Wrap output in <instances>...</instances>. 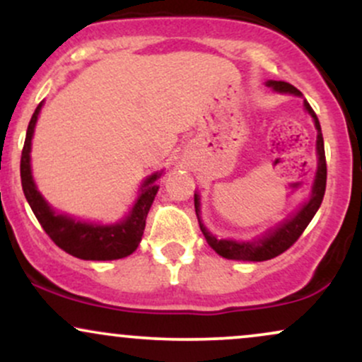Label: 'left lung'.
Returning a JSON list of instances; mask_svg holds the SVG:
<instances>
[{"mask_svg":"<svg viewBox=\"0 0 362 362\" xmlns=\"http://www.w3.org/2000/svg\"><path fill=\"white\" fill-rule=\"evenodd\" d=\"M267 86L277 90V91H288V93L300 95L301 91L293 86L291 83L286 81H267ZM306 110L310 112V115L315 120V126H317L318 136H317V153H318V170H317V178H315L313 185V195H311L308 204H305L298 211L296 216L288 219L286 223H282L279 228L271 231L267 236L259 240V242L252 243H238L233 240H218L214 238L209 231L202 226V223L199 221L202 235L209 243V247L213 248L216 253L224 257V259L231 260H248V262H262V260H271L274 257L281 255L288 250L289 247H293L298 242V238L303 235V231L306 230L313 216L317 214L320 204L323 201V195H325V187H327V160H325V148H323V136H322V127H320L318 117L315 114V110L311 109L308 102H305ZM194 206H195V214L199 219V195L194 194Z\"/></svg>","mask_w":362,"mask_h":362,"instance_id":"8db88e82","label":"left lung"}]
</instances>
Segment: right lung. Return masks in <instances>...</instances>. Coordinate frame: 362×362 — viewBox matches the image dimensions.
Listing matches in <instances>:
<instances>
[{
    "label": "right lung",
    "mask_w": 362,
    "mask_h": 362,
    "mask_svg": "<svg viewBox=\"0 0 362 362\" xmlns=\"http://www.w3.org/2000/svg\"><path fill=\"white\" fill-rule=\"evenodd\" d=\"M40 107H42V103L37 107L30 119V124H28L27 138H25L22 149V160H20V177H22L23 194L32 211H34L37 221L40 223L45 233L49 235V238L57 247L69 253V255L78 257V259L115 260L131 255L138 248L144 226H146L148 211L158 192L155 180L160 177V173H155V175L146 178L141 195L136 201L134 207H132L131 216H127L126 221L114 224V226H98V224L74 221L73 218H68V216L56 214L47 206V202L44 201L42 195L37 192L30 173V143Z\"/></svg>",
    "instance_id": "right-lung-1"
}]
</instances>
